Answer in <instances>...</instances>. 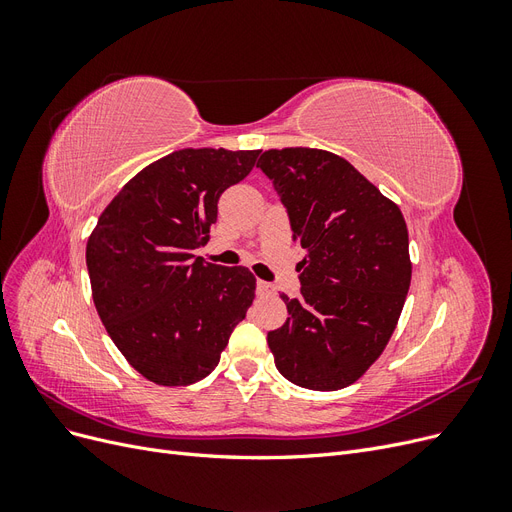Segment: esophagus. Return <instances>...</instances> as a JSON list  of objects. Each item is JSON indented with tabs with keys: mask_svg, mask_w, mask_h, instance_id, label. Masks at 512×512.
Instances as JSON below:
<instances>
[{
	"mask_svg": "<svg viewBox=\"0 0 512 512\" xmlns=\"http://www.w3.org/2000/svg\"><path fill=\"white\" fill-rule=\"evenodd\" d=\"M275 286L269 282H258V294H273Z\"/></svg>",
	"mask_w": 512,
	"mask_h": 512,
	"instance_id": "34e87169",
	"label": "esophagus"
}]
</instances>
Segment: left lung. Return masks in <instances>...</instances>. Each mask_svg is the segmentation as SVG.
I'll use <instances>...</instances> for the list:
<instances>
[{
  "instance_id": "8db88e82",
  "label": "left lung",
  "mask_w": 512,
  "mask_h": 512,
  "mask_svg": "<svg viewBox=\"0 0 512 512\" xmlns=\"http://www.w3.org/2000/svg\"><path fill=\"white\" fill-rule=\"evenodd\" d=\"M288 209L292 239L307 252L301 297L269 331L275 367L292 384L337 391L376 363L410 288L408 226L391 198L324 149H269L256 164Z\"/></svg>"
}]
</instances>
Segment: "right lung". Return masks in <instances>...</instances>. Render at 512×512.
Returning <instances> with one entry per match:
<instances>
[{
    "mask_svg": "<svg viewBox=\"0 0 512 512\" xmlns=\"http://www.w3.org/2000/svg\"><path fill=\"white\" fill-rule=\"evenodd\" d=\"M258 149H179L145 166L108 203L87 241L91 297L126 361L160 386H188L218 367L256 297L245 267L194 256L218 200L250 175Z\"/></svg>",
    "mask_w": 512,
    "mask_h": 512,
    "instance_id": "obj_1",
    "label": "right lung"
}]
</instances>
